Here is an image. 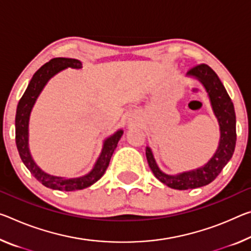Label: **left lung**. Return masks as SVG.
<instances>
[{"instance_id": "1", "label": "left lung", "mask_w": 251, "mask_h": 251, "mask_svg": "<svg viewBox=\"0 0 251 251\" xmlns=\"http://www.w3.org/2000/svg\"><path fill=\"white\" fill-rule=\"evenodd\" d=\"M188 75L198 78L208 91L212 108L220 125L221 136L216 154L204 166L178 176H166L161 172L155 163L152 151L150 147H146L147 162L155 177L165 185L176 190L196 189L211 183L232 157L237 141L233 104L217 74L208 65L200 63L192 67L188 71Z\"/></svg>"}]
</instances>
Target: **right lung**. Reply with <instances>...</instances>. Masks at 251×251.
<instances>
[{"label": "right lung", "instance_id": "add662e5", "mask_svg": "<svg viewBox=\"0 0 251 251\" xmlns=\"http://www.w3.org/2000/svg\"><path fill=\"white\" fill-rule=\"evenodd\" d=\"M68 67L77 69L81 68V62L77 59L53 58L49 62L45 63L33 75L26 90L20 99L17 108V115H15V143H17V147L22 162L25 163L27 170L33 174V176L40 183H42L47 188L60 191L82 190L97 182L99 178L104 176L107 168H108L111 155H113L115 149L117 147L118 141L121 140L123 135V130H118V132L107 138L104 143L102 152L100 156L98 157L94 169L85 176L77 178H65L49 176V174L43 172L42 170H40L39 166L35 164L29 152V146H27V125H29L31 109H32L39 94L41 93L47 81L59 71L68 68Z\"/></svg>", "mask_w": 251, "mask_h": 251}]
</instances>
